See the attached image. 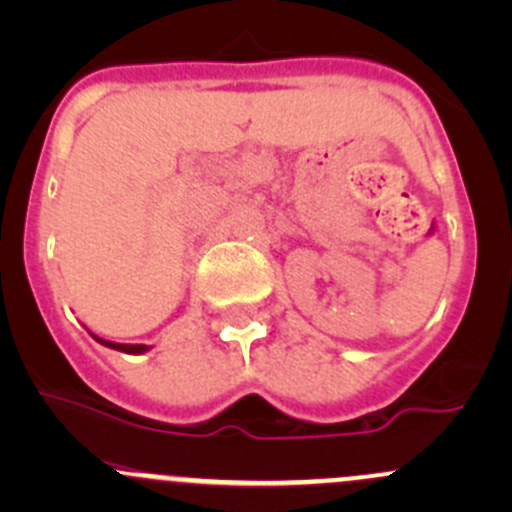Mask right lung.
Instances as JSON below:
<instances>
[{"mask_svg":"<svg viewBox=\"0 0 512 512\" xmlns=\"http://www.w3.org/2000/svg\"><path fill=\"white\" fill-rule=\"evenodd\" d=\"M91 337L96 339L98 344H103V347H108V349H116V352H123V354H146L148 349L151 347H146V344H118V342H108V339H101V337H96L94 332H89Z\"/></svg>","mask_w":512,"mask_h":512,"instance_id":"add662e5","label":"right lung"}]
</instances>
